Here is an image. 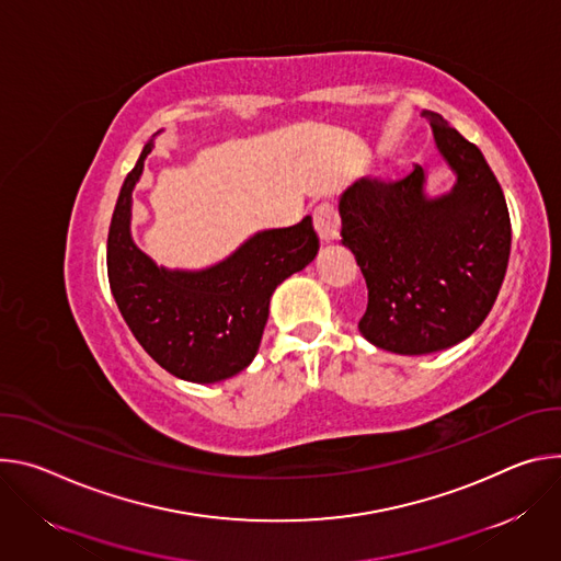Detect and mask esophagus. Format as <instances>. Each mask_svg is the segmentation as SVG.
I'll return each instance as SVG.
<instances>
[{
    "mask_svg": "<svg viewBox=\"0 0 561 561\" xmlns=\"http://www.w3.org/2000/svg\"><path fill=\"white\" fill-rule=\"evenodd\" d=\"M314 227L323 242H332L341 236V218L332 203H321L314 209Z\"/></svg>",
    "mask_w": 561,
    "mask_h": 561,
    "instance_id": "34e87169",
    "label": "esophagus"
}]
</instances>
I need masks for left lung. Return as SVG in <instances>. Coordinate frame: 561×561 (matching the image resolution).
Returning <instances> with one entry per match:
<instances>
[{
  "mask_svg": "<svg viewBox=\"0 0 561 561\" xmlns=\"http://www.w3.org/2000/svg\"><path fill=\"white\" fill-rule=\"evenodd\" d=\"M439 151L457 171L448 196H423V169L367 175L339 203L343 244L367 285L360 334L397 354L439 352L490 314L511 256L508 205L481 151L427 111Z\"/></svg>",
  "mask_w": 561,
  "mask_h": 561,
  "instance_id": "obj_1",
  "label": "left lung"
}]
</instances>
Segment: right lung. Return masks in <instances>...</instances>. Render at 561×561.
<instances>
[{
	"label": "right lung",
	"instance_id": "1",
	"mask_svg": "<svg viewBox=\"0 0 561 561\" xmlns=\"http://www.w3.org/2000/svg\"><path fill=\"white\" fill-rule=\"evenodd\" d=\"M153 145L124 180L106 240V272L122 319L145 352L173 377L214 383L244 369L259 352L276 285L314 261L312 218L261 231L205 272L158 270L129 233L131 192Z\"/></svg>",
	"mask_w": 561,
	"mask_h": 561
}]
</instances>
